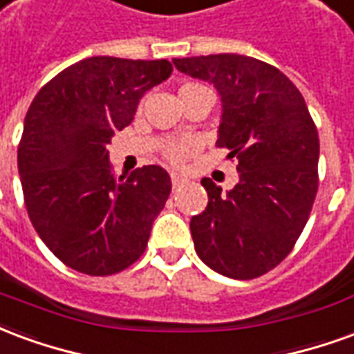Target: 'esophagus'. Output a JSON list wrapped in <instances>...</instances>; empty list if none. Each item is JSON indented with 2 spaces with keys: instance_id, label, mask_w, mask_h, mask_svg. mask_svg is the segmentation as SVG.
<instances>
[{
  "instance_id": "1",
  "label": "esophagus",
  "mask_w": 354,
  "mask_h": 354,
  "mask_svg": "<svg viewBox=\"0 0 354 354\" xmlns=\"http://www.w3.org/2000/svg\"><path fill=\"white\" fill-rule=\"evenodd\" d=\"M185 182H187V180H185L184 176H178V174H172V185H174V187H182V185H184Z\"/></svg>"
}]
</instances>
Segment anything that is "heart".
Masks as SVG:
<instances>
[{
    "mask_svg": "<svg viewBox=\"0 0 354 354\" xmlns=\"http://www.w3.org/2000/svg\"><path fill=\"white\" fill-rule=\"evenodd\" d=\"M185 87H197V85H185ZM195 153V142L193 140H180V142H174L167 147V159H169L172 165H182V162L189 157V155Z\"/></svg>",
    "mask_w": 354,
    "mask_h": 354,
    "instance_id": "heart-1",
    "label": "heart"
}]
</instances>
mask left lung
<instances>
[{"mask_svg":"<svg viewBox=\"0 0 354 354\" xmlns=\"http://www.w3.org/2000/svg\"><path fill=\"white\" fill-rule=\"evenodd\" d=\"M172 62L220 93L216 146L239 161L231 192L201 180L208 205L189 223L195 250L223 277H261L288 256L311 214L319 189L317 127L296 85L258 58L227 53Z\"/></svg>","mask_w":354,"mask_h":354,"instance_id":"left-lung-1","label":"left lung"}]
</instances>
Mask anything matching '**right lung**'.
<instances>
[{"instance_id":"obj_1","label":"right lung","mask_w":354,"mask_h":354,"mask_svg":"<svg viewBox=\"0 0 354 354\" xmlns=\"http://www.w3.org/2000/svg\"><path fill=\"white\" fill-rule=\"evenodd\" d=\"M170 73L169 60L85 58L53 77L28 109L19 144L28 216L50 252L80 273H119L146 250L170 195L169 172L147 165L117 180L108 144Z\"/></svg>"}]
</instances>
